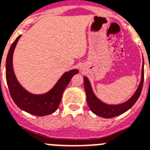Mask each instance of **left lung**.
<instances>
[{"label":"left lung","mask_w":150,"mask_h":150,"mask_svg":"<svg viewBox=\"0 0 150 150\" xmlns=\"http://www.w3.org/2000/svg\"><path fill=\"white\" fill-rule=\"evenodd\" d=\"M83 81H84L85 92H86V95H87V101L88 105H89L91 111L94 112L95 115L100 116V117H102V118H113V117H116V116L119 115L121 114L128 111L137 101L140 94H141L142 86H143L144 69L142 67V80H141L140 84L138 87L136 93L129 100H127L126 102L118 105H108L101 102L100 100H98V98H96L95 95L94 94V93L92 91L91 87V83L86 76L83 77Z\"/></svg>","instance_id":"obj_1"}]
</instances>
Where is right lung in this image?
<instances>
[{
    "mask_svg": "<svg viewBox=\"0 0 150 150\" xmlns=\"http://www.w3.org/2000/svg\"><path fill=\"white\" fill-rule=\"evenodd\" d=\"M19 35L11 46L6 59V80L12 100L21 110L37 116H45L53 113L60 104L63 91L78 69H72L63 74L50 91L42 95H35L26 91L17 81L14 74L12 57L14 48L20 39Z\"/></svg>",
    "mask_w": 150,
    "mask_h": 150,
    "instance_id": "right-lung-1",
    "label": "right lung"
}]
</instances>
